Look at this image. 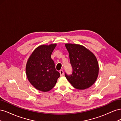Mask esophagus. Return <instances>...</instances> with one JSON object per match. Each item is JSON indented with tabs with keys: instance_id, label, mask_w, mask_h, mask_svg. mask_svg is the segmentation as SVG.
I'll use <instances>...</instances> for the list:
<instances>
[{
	"instance_id": "obj_1",
	"label": "esophagus",
	"mask_w": 121,
	"mask_h": 121,
	"mask_svg": "<svg viewBox=\"0 0 121 121\" xmlns=\"http://www.w3.org/2000/svg\"><path fill=\"white\" fill-rule=\"evenodd\" d=\"M60 76H61L64 75V71L63 70V69H60Z\"/></svg>"
}]
</instances>
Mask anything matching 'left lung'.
I'll use <instances>...</instances> for the list:
<instances>
[{"mask_svg":"<svg viewBox=\"0 0 121 121\" xmlns=\"http://www.w3.org/2000/svg\"><path fill=\"white\" fill-rule=\"evenodd\" d=\"M69 53L73 72L65 77L75 88L84 90L96 81L99 71L98 61L94 54L85 47L74 44H65Z\"/></svg>","mask_w":121,"mask_h":121,"instance_id":"8db88e82","label":"left lung"}]
</instances>
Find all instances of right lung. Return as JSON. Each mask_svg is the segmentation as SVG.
<instances>
[{
  "instance_id": "right-lung-1",
  "label": "right lung",
  "mask_w": 121,
  "mask_h": 121,
  "mask_svg": "<svg viewBox=\"0 0 121 121\" xmlns=\"http://www.w3.org/2000/svg\"><path fill=\"white\" fill-rule=\"evenodd\" d=\"M56 45V44H52L38 46L27 63L26 72L29 81L36 89L43 92L52 89L60 76L51 58Z\"/></svg>"
}]
</instances>
